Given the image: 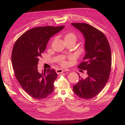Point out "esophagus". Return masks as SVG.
Returning <instances> with one entry per match:
<instances>
[{
	"label": "esophagus",
	"instance_id": "esophagus-1",
	"mask_svg": "<svg viewBox=\"0 0 125 125\" xmlns=\"http://www.w3.org/2000/svg\"><path fill=\"white\" fill-rule=\"evenodd\" d=\"M65 71H67V70H65V69H58L56 71V72L57 74H61V73H62L63 72H64Z\"/></svg>",
	"mask_w": 125,
	"mask_h": 125
}]
</instances>
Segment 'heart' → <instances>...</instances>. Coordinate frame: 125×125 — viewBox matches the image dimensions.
<instances>
[{
	"label": "heart",
	"instance_id": "1",
	"mask_svg": "<svg viewBox=\"0 0 125 125\" xmlns=\"http://www.w3.org/2000/svg\"><path fill=\"white\" fill-rule=\"evenodd\" d=\"M65 39H71V40H74V41H75L76 36L73 33H67L66 35H65ZM61 63H62V64H63V65L65 64V63H65V62H64V61H62Z\"/></svg>",
	"mask_w": 125,
	"mask_h": 125
}]
</instances>
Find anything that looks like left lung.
<instances>
[{
    "label": "left lung",
    "instance_id": "obj_1",
    "mask_svg": "<svg viewBox=\"0 0 125 125\" xmlns=\"http://www.w3.org/2000/svg\"><path fill=\"white\" fill-rule=\"evenodd\" d=\"M71 24L82 32L85 40V56L78 67L86 70L88 75L79 79L73 90L80 98L91 99L103 90L108 81L111 68L110 47L105 35L94 27L85 23Z\"/></svg>",
    "mask_w": 125,
    "mask_h": 125
}]
</instances>
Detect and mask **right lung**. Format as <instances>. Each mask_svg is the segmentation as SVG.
Masks as SVG:
<instances>
[{"label":"right lung","instance_id":"right-lung-1","mask_svg":"<svg viewBox=\"0 0 125 125\" xmlns=\"http://www.w3.org/2000/svg\"><path fill=\"white\" fill-rule=\"evenodd\" d=\"M64 27H35L23 33L14 44L11 61L15 75L23 89L33 98L45 99L54 89L56 71L47 69L40 73L37 64L50 38Z\"/></svg>","mask_w":125,"mask_h":125}]
</instances>
